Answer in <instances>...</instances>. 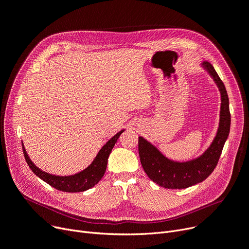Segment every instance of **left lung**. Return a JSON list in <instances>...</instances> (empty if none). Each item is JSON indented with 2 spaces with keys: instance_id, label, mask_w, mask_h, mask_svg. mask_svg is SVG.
Instances as JSON below:
<instances>
[{
  "instance_id": "1",
  "label": "left lung",
  "mask_w": 249,
  "mask_h": 249,
  "mask_svg": "<svg viewBox=\"0 0 249 249\" xmlns=\"http://www.w3.org/2000/svg\"><path fill=\"white\" fill-rule=\"evenodd\" d=\"M203 66L217 83L222 99L219 129L210 148L197 159L179 163L168 160L149 142L139 138V155L144 171L151 180L165 188H186L204 181L216 168L230 132L231 114L226 88L214 67L207 61Z\"/></svg>"
}]
</instances>
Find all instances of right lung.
I'll list each match as a JSON object with an SVG mask.
<instances>
[{
    "label": "right lung",
    "mask_w": 249,
    "mask_h": 249,
    "mask_svg": "<svg viewBox=\"0 0 249 249\" xmlns=\"http://www.w3.org/2000/svg\"><path fill=\"white\" fill-rule=\"evenodd\" d=\"M123 132L124 131L117 133L102 147V149L97 154L96 158L94 159V161L89 167L75 175L70 176H56L40 170L38 167L35 166L34 163L30 160L23 145L22 149L29 168L34 172L35 175H37L40 179H42L46 183H49L51 186L56 188L57 191L66 193H80L93 187L102 178L106 170V166H107V159L109 157V154L112 148L114 147L117 139L120 138Z\"/></svg>",
    "instance_id": "right-lung-1"
}]
</instances>
